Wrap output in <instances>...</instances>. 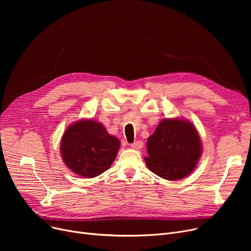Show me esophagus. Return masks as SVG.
Instances as JSON below:
<instances>
[{
    "instance_id": "obj_1",
    "label": "esophagus",
    "mask_w": 251,
    "mask_h": 251,
    "mask_svg": "<svg viewBox=\"0 0 251 251\" xmlns=\"http://www.w3.org/2000/svg\"><path fill=\"white\" fill-rule=\"evenodd\" d=\"M131 147H132L135 150H140L143 147V142L141 140H136L133 143H131Z\"/></svg>"
}]
</instances>
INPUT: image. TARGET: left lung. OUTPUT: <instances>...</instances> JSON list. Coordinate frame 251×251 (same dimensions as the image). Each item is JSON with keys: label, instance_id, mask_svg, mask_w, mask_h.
Listing matches in <instances>:
<instances>
[{"label": "left lung", "instance_id": "obj_1", "mask_svg": "<svg viewBox=\"0 0 251 251\" xmlns=\"http://www.w3.org/2000/svg\"><path fill=\"white\" fill-rule=\"evenodd\" d=\"M148 168L167 180L186 177L194 170L202 152L194 125L184 119H164L147 142Z\"/></svg>", "mask_w": 251, "mask_h": 251}]
</instances>
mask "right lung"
I'll list each match as a JSON object with an SVG mask.
<instances>
[{"instance_id": "obj_1", "label": "right lung", "mask_w": 251, "mask_h": 251, "mask_svg": "<svg viewBox=\"0 0 251 251\" xmlns=\"http://www.w3.org/2000/svg\"><path fill=\"white\" fill-rule=\"evenodd\" d=\"M119 148L120 141L101 123L83 119L66 129L60 150L65 165L73 173L94 178L111 167Z\"/></svg>"}]
</instances>
